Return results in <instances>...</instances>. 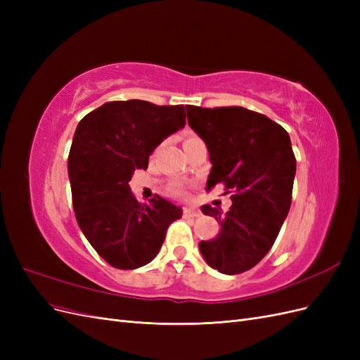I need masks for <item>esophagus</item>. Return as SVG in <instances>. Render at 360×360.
<instances>
[{
	"instance_id": "esophagus-1",
	"label": "esophagus",
	"mask_w": 360,
	"mask_h": 360,
	"mask_svg": "<svg viewBox=\"0 0 360 360\" xmlns=\"http://www.w3.org/2000/svg\"><path fill=\"white\" fill-rule=\"evenodd\" d=\"M183 213H184V216H189V217H197V216L201 214L200 209H197L195 205H186L183 209Z\"/></svg>"
}]
</instances>
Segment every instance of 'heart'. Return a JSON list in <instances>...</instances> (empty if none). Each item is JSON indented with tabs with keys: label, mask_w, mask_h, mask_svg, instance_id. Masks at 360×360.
<instances>
[{
	"label": "heart",
	"mask_w": 360,
	"mask_h": 360,
	"mask_svg": "<svg viewBox=\"0 0 360 360\" xmlns=\"http://www.w3.org/2000/svg\"><path fill=\"white\" fill-rule=\"evenodd\" d=\"M195 139H198V138H197V136H188L186 139H184V144L192 143V141H195ZM176 193H177V195H181V193H183V191H181V189H177V191H176Z\"/></svg>",
	"instance_id": "obj_1"
}]
</instances>
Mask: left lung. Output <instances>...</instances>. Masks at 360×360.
I'll list each match as a JSON object with an SVG mask.
<instances>
[{
  "instance_id": "1",
  "label": "left lung",
  "mask_w": 360,
  "mask_h": 360,
  "mask_svg": "<svg viewBox=\"0 0 360 360\" xmlns=\"http://www.w3.org/2000/svg\"><path fill=\"white\" fill-rule=\"evenodd\" d=\"M188 123L209 150L212 169L207 191L222 183L231 207L204 204L221 230L200 242L205 263L224 275L252 269L274 246L290 212L296 158L287 130L263 114L242 106H186Z\"/></svg>"
}]
</instances>
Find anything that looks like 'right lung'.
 <instances>
[{
	"instance_id": "obj_1",
	"label": "right lung",
	"mask_w": 360,
	"mask_h": 360,
	"mask_svg": "<svg viewBox=\"0 0 360 360\" xmlns=\"http://www.w3.org/2000/svg\"><path fill=\"white\" fill-rule=\"evenodd\" d=\"M186 124L184 106L146 101L108 102L76 127L68 171L76 221L108 264L130 270L148 264L181 207L156 195L139 202L129 181L148 158Z\"/></svg>"
}]
</instances>
